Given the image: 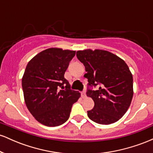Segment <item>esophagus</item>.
I'll return each instance as SVG.
<instances>
[{"instance_id": "1", "label": "esophagus", "mask_w": 153, "mask_h": 153, "mask_svg": "<svg viewBox=\"0 0 153 153\" xmlns=\"http://www.w3.org/2000/svg\"><path fill=\"white\" fill-rule=\"evenodd\" d=\"M81 96H82V99H85V98L86 97V94H85V91H82V92H81Z\"/></svg>"}]
</instances>
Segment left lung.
<instances>
[{"instance_id":"obj_1","label":"left lung","mask_w":153,"mask_h":153,"mask_svg":"<svg viewBox=\"0 0 153 153\" xmlns=\"http://www.w3.org/2000/svg\"><path fill=\"white\" fill-rule=\"evenodd\" d=\"M77 57L87 72L86 95L94 101V107L88 111L93 122L110 124L120 119L129 108L133 96V77L123 59L108 51H78ZM98 86L96 91L93 87Z\"/></svg>"}]
</instances>
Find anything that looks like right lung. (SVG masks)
<instances>
[{
  "label": "right lung",
  "mask_w": 153,
  "mask_h": 153,
  "mask_svg": "<svg viewBox=\"0 0 153 153\" xmlns=\"http://www.w3.org/2000/svg\"><path fill=\"white\" fill-rule=\"evenodd\" d=\"M75 51L50 48L29 61L22 78V88L28 109L39 122L57 127L68 120L73 104L80 94L71 89L65 72Z\"/></svg>",
  "instance_id": "right-lung-1"
}]
</instances>
